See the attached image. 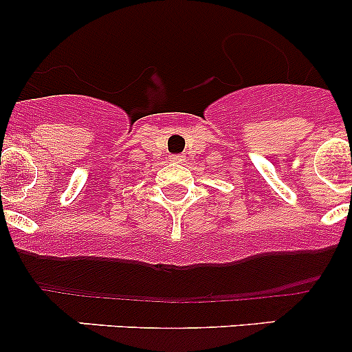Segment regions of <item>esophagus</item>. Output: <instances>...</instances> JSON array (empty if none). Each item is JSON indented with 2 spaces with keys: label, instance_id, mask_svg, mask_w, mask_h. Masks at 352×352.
<instances>
[{
  "label": "esophagus",
  "instance_id": "obj_1",
  "mask_svg": "<svg viewBox=\"0 0 352 352\" xmlns=\"http://www.w3.org/2000/svg\"><path fill=\"white\" fill-rule=\"evenodd\" d=\"M170 162L182 165V163L186 162V156H184V155H172V156H170Z\"/></svg>",
  "mask_w": 352,
  "mask_h": 352
}]
</instances>
